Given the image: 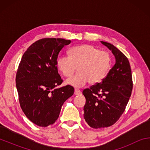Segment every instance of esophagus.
Masks as SVG:
<instances>
[{"mask_svg":"<svg viewBox=\"0 0 150 150\" xmlns=\"http://www.w3.org/2000/svg\"><path fill=\"white\" fill-rule=\"evenodd\" d=\"M75 95H81V92L79 89H78V88H75Z\"/></svg>","mask_w":150,"mask_h":150,"instance_id":"34e87169","label":"esophagus"}]
</instances>
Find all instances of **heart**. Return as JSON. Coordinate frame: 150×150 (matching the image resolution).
<instances>
[{"mask_svg":"<svg viewBox=\"0 0 150 150\" xmlns=\"http://www.w3.org/2000/svg\"><path fill=\"white\" fill-rule=\"evenodd\" d=\"M69 57L59 55L56 65L65 77H71L76 70L79 72L67 81V83L81 87L90 82L95 85L100 83L110 67L111 58L107 52L101 51L93 45H82L73 47L69 51Z\"/></svg>","mask_w":150,"mask_h":150,"instance_id":"obj_1","label":"heart"}]
</instances>
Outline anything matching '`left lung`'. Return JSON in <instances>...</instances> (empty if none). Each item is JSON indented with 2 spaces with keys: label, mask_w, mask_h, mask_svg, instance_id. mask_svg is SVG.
Returning <instances> with one entry per match:
<instances>
[{
  "label": "left lung",
  "mask_w": 150,
  "mask_h": 150,
  "mask_svg": "<svg viewBox=\"0 0 150 150\" xmlns=\"http://www.w3.org/2000/svg\"><path fill=\"white\" fill-rule=\"evenodd\" d=\"M115 55L116 63L102 82L83 91L86 98L84 118L91 128L113 125L125 110L132 91V76L128 58L110 43L101 41Z\"/></svg>",
  "instance_id": "8db88e82"
}]
</instances>
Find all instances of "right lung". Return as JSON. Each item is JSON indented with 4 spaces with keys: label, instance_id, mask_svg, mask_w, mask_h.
Segmentation results:
<instances>
[{
    "label": "right lung",
    "instance_id": "right-lung-1",
    "mask_svg": "<svg viewBox=\"0 0 150 150\" xmlns=\"http://www.w3.org/2000/svg\"><path fill=\"white\" fill-rule=\"evenodd\" d=\"M71 40H39L22 55L16 76L20 106L25 115L36 125L47 127L59 117L65 101L74 93L71 85L57 88L63 82L58 73V54Z\"/></svg>",
    "mask_w": 150,
    "mask_h": 150
}]
</instances>
